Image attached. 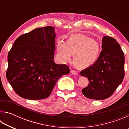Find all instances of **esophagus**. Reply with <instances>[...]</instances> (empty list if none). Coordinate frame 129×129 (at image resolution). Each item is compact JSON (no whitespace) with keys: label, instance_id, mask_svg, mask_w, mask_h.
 Returning a JSON list of instances; mask_svg holds the SVG:
<instances>
[{"label":"esophagus","instance_id":"34e87169","mask_svg":"<svg viewBox=\"0 0 129 129\" xmlns=\"http://www.w3.org/2000/svg\"><path fill=\"white\" fill-rule=\"evenodd\" d=\"M71 73L72 74V75H78L77 72L75 71V70H73V69L71 70Z\"/></svg>","mask_w":129,"mask_h":129}]
</instances>
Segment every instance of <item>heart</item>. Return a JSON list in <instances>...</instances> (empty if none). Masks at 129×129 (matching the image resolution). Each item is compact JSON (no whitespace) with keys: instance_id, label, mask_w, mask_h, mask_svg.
Masks as SVG:
<instances>
[{"instance_id":"heart-1","label":"heart","mask_w":129,"mask_h":129,"mask_svg":"<svg viewBox=\"0 0 129 129\" xmlns=\"http://www.w3.org/2000/svg\"><path fill=\"white\" fill-rule=\"evenodd\" d=\"M101 52L99 43L82 34L72 35L67 43L62 40H58L57 43V53L60 60L68 61L74 54L73 62L79 68L93 65L99 59Z\"/></svg>"}]
</instances>
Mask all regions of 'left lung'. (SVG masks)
I'll return each mask as SVG.
<instances>
[{"mask_svg": "<svg viewBox=\"0 0 129 129\" xmlns=\"http://www.w3.org/2000/svg\"><path fill=\"white\" fill-rule=\"evenodd\" d=\"M102 48L97 61L80 72L82 76L88 78V85L82 89V93L90 99L110 97L125 76V57L119 43L114 38L104 36Z\"/></svg>", "mask_w": 129, "mask_h": 129, "instance_id": "obj_1", "label": "left lung"}]
</instances>
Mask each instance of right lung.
<instances>
[{
  "label": "right lung",
  "mask_w": 129,
  "mask_h": 129,
  "mask_svg": "<svg viewBox=\"0 0 129 129\" xmlns=\"http://www.w3.org/2000/svg\"><path fill=\"white\" fill-rule=\"evenodd\" d=\"M54 28H36L17 38L8 54L6 77L21 97H48L59 78L69 73L66 64L54 63Z\"/></svg>",
  "instance_id": "right-lung-1"
}]
</instances>
